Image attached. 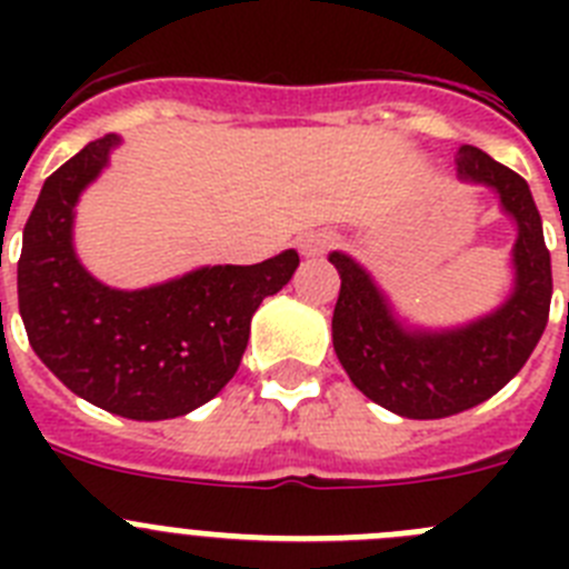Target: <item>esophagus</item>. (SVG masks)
<instances>
[{
    "label": "esophagus",
    "instance_id": "esophagus-1",
    "mask_svg": "<svg viewBox=\"0 0 569 569\" xmlns=\"http://www.w3.org/2000/svg\"><path fill=\"white\" fill-rule=\"evenodd\" d=\"M336 236L333 233H305L299 239V250L305 256H321L325 250L336 248Z\"/></svg>",
    "mask_w": 569,
    "mask_h": 569
}]
</instances>
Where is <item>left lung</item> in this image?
<instances>
[{
    "label": "left lung",
    "mask_w": 569,
    "mask_h": 569,
    "mask_svg": "<svg viewBox=\"0 0 569 569\" xmlns=\"http://www.w3.org/2000/svg\"><path fill=\"white\" fill-rule=\"evenodd\" d=\"M456 170L465 182L496 190L519 224L512 248L516 288L496 313L445 333L405 330L373 279L350 256L330 253L341 276L336 356L367 399L405 419H445L499 393L530 359L550 316V250L527 182L472 144L459 150Z\"/></svg>",
    "instance_id": "1"
}]
</instances>
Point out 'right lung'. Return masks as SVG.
I'll use <instances>...</instances> for the list:
<instances>
[{
	"label": "right lung",
	"instance_id": "right-lung-1",
	"mask_svg": "<svg viewBox=\"0 0 569 569\" xmlns=\"http://www.w3.org/2000/svg\"><path fill=\"white\" fill-rule=\"evenodd\" d=\"M119 136L84 144L44 179L22 236L19 313L33 353L68 390L136 421L184 416L239 370L250 319L299 268L284 250L259 264H216L144 290L104 288L79 264L73 208Z\"/></svg>",
	"mask_w": 569,
	"mask_h": 569
}]
</instances>
